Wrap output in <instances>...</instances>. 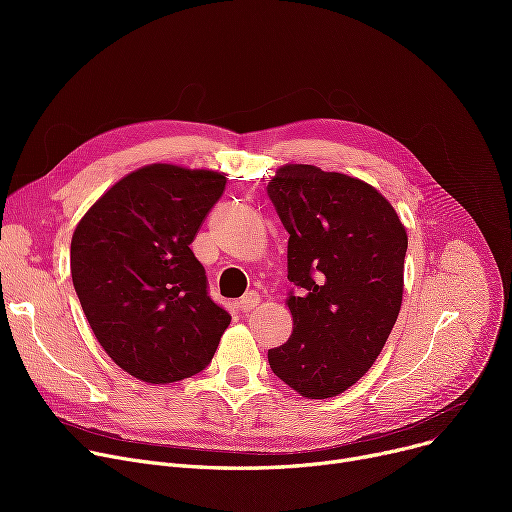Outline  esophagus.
<instances>
[{
    "mask_svg": "<svg viewBox=\"0 0 512 512\" xmlns=\"http://www.w3.org/2000/svg\"><path fill=\"white\" fill-rule=\"evenodd\" d=\"M259 305V294L255 292V290H251V292H247L245 297H242L240 301H238V309L242 311V313H249L251 309H255Z\"/></svg>",
    "mask_w": 512,
    "mask_h": 512,
    "instance_id": "1",
    "label": "esophagus"
}]
</instances>
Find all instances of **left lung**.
I'll use <instances>...</instances> for the list:
<instances>
[{
  "mask_svg": "<svg viewBox=\"0 0 512 512\" xmlns=\"http://www.w3.org/2000/svg\"><path fill=\"white\" fill-rule=\"evenodd\" d=\"M267 197L288 232L290 338L272 371L307 398L353 386L382 353L402 303L407 230L363 180L284 166Z\"/></svg>",
  "mask_w": 512,
  "mask_h": 512,
  "instance_id": "left-lung-1",
  "label": "left lung"
}]
</instances>
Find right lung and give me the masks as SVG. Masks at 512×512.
<instances>
[{"label":"right lung","mask_w":512,"mask_h":512,"mask_svg":"<svg viewBox=\"0 0 512 512\" xmlns=\"http://www.w3.org/2000/svg\"><path fill=\"white\" fill-rule=\"evenodd\" d=\"M224 186L220 172L145 166L116 182L74 230L80 307L103 351L143 382L203 371L230 324L191 251Z\"/></svg>","instance_id":"add662e5"}]
</instances>
